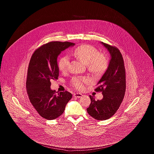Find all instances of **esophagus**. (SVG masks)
<instances>
[{"mask_svg": "<svg viewBox=\"0 0 154 154\" xmlns=\"http://www.w3.org/2000/svg\"><path fill=\"white\" fill-rule=\"evenodd\" d=\"M82 95L81 94H79V93H76V94H74V96L75 97H78V98L82 97Z\"/></svg>", "mask_w": 154, "mask_h": 154, "instance_id": "obj_1", "label": "esophagus"}]
</instances>
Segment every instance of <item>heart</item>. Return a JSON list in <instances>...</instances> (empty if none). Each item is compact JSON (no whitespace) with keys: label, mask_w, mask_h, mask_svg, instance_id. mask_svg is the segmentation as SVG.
Instances as JSON below:
<instances>
[{"label":"heart","mask_w":154,"mask_h":154,"mask_svg":"<svg viewBox=\"0 0 154 154\" xmlns=\"http://www.w3.org/2000/svg\"><path fill=\"white\" fill-rule=\"evenodd\" d=\"M75 58L87 64L88 70L95 75H99L104 73L107 69L109 60L108 58L102 54L96 47L83 44L79 46L72 53ZM70 64L69 58L67 56H62L58 61L59 70L64 73L68 70ZM89 82V79L84 77L75 76L70 81V84L78 90H83Z\"/></svg>","instance_id":"1"}]
</instances>
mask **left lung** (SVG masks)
Here are the masks:
<instances>
[{
  "label": "left lung",
  "mask_w": 154,
  "mask_h": 154,
  "mask_svg": "<svg viewBox=\"0 0 154 154\" xmlns=\"http://www.w3.org/2000/svg\"><path fill=\"white\" fill-rule=\"evenodd\" d=\"M111 56L109 67L97 84L96 92H102L103 98L95 100L89 96L91 103L87 109L88 114L97 120H106L117 112L124 97L126 72L122 54L115 46L102 42Z\"/></svg>",
  "instance_id": "obj_1"
}]
</instances>
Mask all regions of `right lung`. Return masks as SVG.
Wrapping results in <instances>:
<instances>
[{
  "mask_svg": "<svg viewBox=\"0 0 154 154\" xmlns=\"http://www.w3.org/2000/svg\"><path fill=\"white\" fill-rule=\"evenodd\" d=\"M74 44L71 42H51L43 44L32 54L28 69L26 87L30 102L39 115L52 120L61 116L71 93L65 91L56 94L50 88L51 81L59 76L57 57L60 52Z\"/></svg>",
  "mask_w": 154,
  "mask_h": 154,
  "instance_id": "1",
  "label": "right lung"
}]
</instances>
